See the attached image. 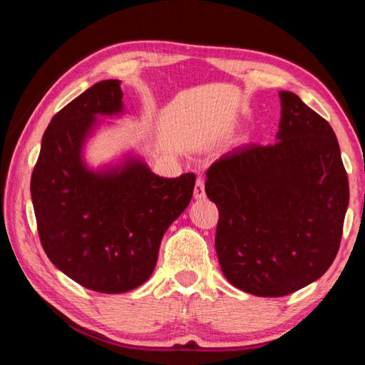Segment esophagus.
Instances as JSON below:
<instances>
[{
  "label": "esophagus",
  "instance_id": "1",
  "mask_svg": "<svg viewBox=\"0 0 365 365\" xmlns=\"http://www.w3.org/2000/svg\"><path fill=\"white\" fill-rule=\"evenodd\" d=\"M205 197V187H204V178L197 177L196 187H195V199H204Z\"/></svg>",
  "mask_w": 365,
  "mask_h": 365
}]
</instances>
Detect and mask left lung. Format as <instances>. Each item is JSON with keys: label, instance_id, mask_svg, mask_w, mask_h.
<instances>
[{"label": "left lung", "instance_id": "obj_1", "mask_svg": "<svg viewBox=\"0 0 365 365\" xmlns=\"http://www.w3.org/2000/svg\"><path fill=\"white\" fill-rule=\"evenodd\" d=\"M277 141L245 144L207 170L220 212L215 246L227 281L255 297H285L334 262L350 199L334 130L293 92H279Z\"/></svg>", "mask_w": 365, "mask_h": 365}]
</instances>
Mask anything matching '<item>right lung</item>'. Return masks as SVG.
I'll list each match as a JSON object with an SVG mask.
<instances>
[{
  "label": "right lung",
  "instance_id": "right-lung-1",
  "mask_svg": "<svg viewBox=\"0 0 365 365\" xmlns=\"http://www.w3.org/2000/svg\"><path fill=\"white\" fill-rule=\"evenodd\" d=\"M122 113L119 80L98 81L53 115L31 175L38 238L53 265L100 293L150 277L161 238L188 207L196 175H155L143 161L94 170L81 147L98 114Z\"/></svg>",
  "mask_w": 365,
  "mask_h": 365
}]
</instances>
